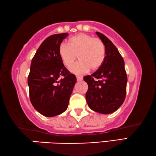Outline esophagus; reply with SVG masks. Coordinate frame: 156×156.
<instances>
[{"label": "esophagus", "instance_id": "obj_1", "mask_svg": "<svg viewBox=\"0 0 156 156\" xmlns=\"http://www.w3.org/2000/svg\"><path fill=\"white\" fill-rule=\"evenodd\" d=\"M76 80H77L78 81H82V80H83V76H76Z\"/></svg>", "mask_w": 156, "mask_h": 156}]
</instances>
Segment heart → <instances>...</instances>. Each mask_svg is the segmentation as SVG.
Masks as SVG:
<instances>
[{"label":"heart","mask_w":156,"mask_h":156,"mask_svg":"<svg viewBox=\"0 0 156 156\" xmlns=\"http://www.w3.org/2000/svg\"><path fill=\"white\" fill-rule=\"evenodd\" d=\"M59 55L66 67L70 68L77 59V64L70 68L71 72L81 75L91 69L97 70L105 61L106 50L104 43L99 38L86 34H80L70 37L68 45L62 44Z\"/></svg>","instance_id":"obj_1"}]
</instances>
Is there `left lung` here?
Wrapping results in <instances>:
<instances>
[{
	"instance_id": "obj_1",
	"label": "left lung",
	"mask_w": 156,
	"mask_h": 156,
	"mask_svg": "<svg viewBox=\"0 0 156 156\" xmlns=\"http://www.w3.org/2000/svg\"><path fill=\"white\" fill-rule=\"evenodd\" d=\"M96 34L104 43L106 56L96 72L83 77L88 85L86 99L91 110L108 114L116 111L124 102L127 76L123 58L118 49L105 35Z\"/></svg>"
}]
</instances>
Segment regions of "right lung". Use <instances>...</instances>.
<instances>
[{
    "instance_id": "right-lung-1",
    "label": "right lung",
    "mask_w": 156,
    "mask_h": 156,
    "mask_svg": "<svg viewBox=\"0 0 156 156\" xmlns=\"http://www.w3.org/2000/svg\"><path fill=\"white\" fill-rule=\"evenodd\" d=\"M68 35L59 34L48 37L31 60L28 76L30 101L38 112L47 117L66 110L76 81L59 55V47Z\"/></svg>"
}]
</instances>
